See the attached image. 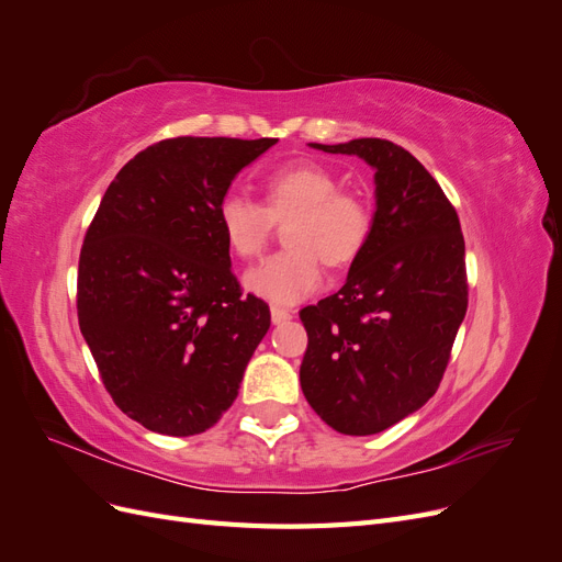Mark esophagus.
I'll use <instances>...</instances> for the list:
<instances>
[{"label": "esophagus", "instance_id": "esophagus-1", "mask_svg": "<svg viewBox=\"0 0 562 562\" xmlns=\"http://www.w3.org/2000/svg\"><path fill=\"white\" fill-rule=\"evenodd\" d=\"M291 318H293V312L271 307V323H274V326H283V323H288Z\"/></svg>", "mask_w": 562, "mask_h": 562}]
</instances>
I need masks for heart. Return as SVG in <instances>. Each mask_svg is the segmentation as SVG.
I'll list each match as a JSON object with an SVG mask.
<instances>
[{
    "label": "heart",
    "instance_id": "obj_1",
    "mask_svg": "<svg viewBox=\"0 0 562 562\" xmlns=\"http://www.w3.org/2000/svg\"><path fill=\"white\" fill-rule=\"evenodd\" d=\"M339 180L316 161H295L271 171L265 180V206L244 194H227L217 206V225L232 252L258 258L285 225V250L246 271L244 285L274 304H297L321 283V263L349 267L363 252L372 215L366 199L339 190Z\"/></svg>",
    "mask_w": 562,
    "mask_h": 562
}]
</instances>
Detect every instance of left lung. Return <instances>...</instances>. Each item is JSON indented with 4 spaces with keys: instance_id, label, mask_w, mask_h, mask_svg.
<instances>
[{
    "instance_id": "8db88e82",
    "label": "left lung",
    "mask_w": 562,
    "mask_h": 562,
    "mask_svg": "<svg viewBox=\"0 0 562 562\" xmlns=\"http://www.w3.org/2000/svg\"><path fill=\"white\" fill-rule=\"evenodd\" d=\"M310 145L372 166L378 209L347 283L300 312L310 337L300 384L335 431L380 434L443 380L469 304L464 236L440 184L407 149L382 138Z\"/></svg>"
}]
</instances>
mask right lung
I'll list each match as a JSON object with an SVG mask.
<instances>
[{"label":"right lung","instance_id":"add662e5","mask_svg":"<svg viewBox=\"0 0 562 562\" xmlns=\"http://www.w3.org/2000/svg\"><path fill=\"white\" fill-rule=\"evenodd\" d=\"M277 138H168L138 151L83 236L77 314L112 401L145 429L194 436L239 396L269 307L241 295L217 206Z\"/></svg>","mask_w":562,"mask_h":562}]
</instances>
